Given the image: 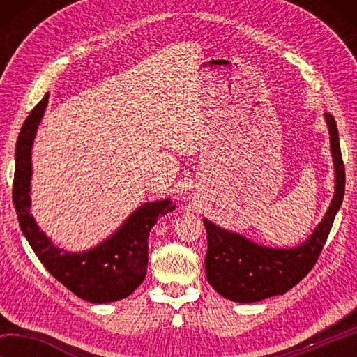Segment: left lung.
<instances>
[{
    "instance_id": "8db88e82",
    "label": "left lung",
    "mask_w": 357,
    "mask_h": 357,
    "mask_svg": "<svg viewBox=\"0 0 357 357\" xmlns=\"http://www.w3.org/2000/svg\"><path fill=\"white\" fill-rule=\"evenodd\" d=\"M324 119L329 130L335 190L321 222L304 243L293 249H274L203 219L208 234V252L204 258L206 279L223 298L252 304L283 294L298 285L315 266L345 193V167L337 124L329 113H324Z\"/></svg>"
}]
</instances>
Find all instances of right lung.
I'll return each mask as SVG.
<instances>
[{
	"instance_id": "obj_1",
	"label": "right lung",
	"mask_w": 357,
	"mask_h": 357,
	"mask_svg": "<svg viewBox=\"0 0 357 357\" xmlns=\"http://www.w3.org/2000/svg\"><path fill=\"white\" fill-rule=\"evenodd\" d=\"M48 104V93L36 105L17 138L12 200L26 241L40 263L58 282L88 302L105 304L128 298L143 282L148 268V238L159 217L176 208L172 198L137 208L116 231L93 249H59L42 231L31 214V149Z\"/></svg>"
}]
</instances>
